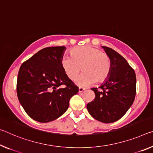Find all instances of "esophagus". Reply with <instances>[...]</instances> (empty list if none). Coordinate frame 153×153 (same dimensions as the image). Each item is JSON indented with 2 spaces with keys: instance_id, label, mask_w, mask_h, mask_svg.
<instances>
[{
  "instance_id": "1",
  "label": "esophagus",
  "mask_w": 153,
  "mask_h": 153,
  "mask_svg": "<svg viewBox=\"0 0 153 153\" xmlns=\"http://www.w3.org/2000/svg\"><path fill=\"white\" fill-rule=\"evenodd\" d=\"M84 90H85V88H82V87H79V89H78L79 93H82V92H83Z\"/></svg>"
}]
</instances>
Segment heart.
<instances>
[{"instance_id":"heart-1","label":"heart","mask_w":153,"mask_h":153,"mask_svg":"<svg viewBox=\"0 0 153 153\" xmlns=\"http://www.w3.org/2000/svg\"><path fill=\"white\" fill-rule=\"evenodd\" d=\"M70 57L62 58L60 64L66 76L74 80L81 71H84L76 83L87 86L95 83H102L108 79L111 71V60L109 56L98 48L87 45L74 48L70 51Z\"/></svg>"}]
</instances>
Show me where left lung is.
<instances>
[{"label": "left lung", "instance_id": "8db88e82", "mask_svg": "<svg viewBox=\"0 0 153 153\" xmlns=\"http://www.w3.org/2000/svg\"><path fill=\"white\" fill-rule=\"evenodd\" d=\"M101 47L110 58V74L99 87L100 89L91 88L95 98L86 107L94 119L111 123L122 118L134 101L136 76L134 70L122 56L110 48Z\"/></svg>", "mask_w": 153, "mask_h": 153}]
</instances>
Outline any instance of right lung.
<instances>
[{"mask_svg": "<svg viewBox=\"0 0 153 153\" xmlns=\"http://www.w3.org/2000/svg\"><path fill=\"white\" fill-rule=\"evenodd\" d=\"M65 50V46L43 48L19 70L18 100L26 114L39 123L59 118L67 110L71 97L78 93V87L66 76L60 64Z\"/></svg>", "mask_w": 153, "mask_h": 153, "instance_id": "obj_1", "label": "right lung"}]
</instances>
